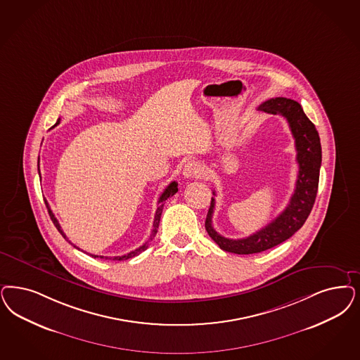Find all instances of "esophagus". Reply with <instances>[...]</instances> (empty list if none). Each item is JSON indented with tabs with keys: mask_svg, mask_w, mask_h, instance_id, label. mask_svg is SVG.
<instances>
[{
	"mask_svg": "<svg viewBox=\"0 0 360 360\" xmlns=\"http://www.w3.org/2000/svg\"><path fill=\"white\" fill-rule=\"evenodd\" d=\"M200 172H202V169H200V165H199L198 162H187L185 167H184L185 178H195V176H198Z\"/></svg>",
	"mask_w": 360,
	"mask_h": 360,
	"instance_id": "1",
	"label": "esophagus"
}]
</instances>
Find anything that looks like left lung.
I'll return each mask as SVG.
<instances>
[{
	"mask_svg": "<svg viewBox=\"0 0 360 360\" xmlns=\"http://www.w3.org/2000/svg\"><path fill=\"white\" fill-rule=\"evenodd\" d=\"M258 110L270 114L283 115L290 124L295 139L297 162L299 165L297 185L287 207L271 224L264 226L255 234L230 239L218 234L212 227V212L215 199L211 198L210 209L205 227L211 239L227 252L234 254H255L278 246L294 236L309 218L318 193L319 172L322 165V146L315 124L311 122L303 112L302 106L294 99L276 97L269 99L258 106ZM215 195V191H212Z\"/></svg>",
	"mask_w": 360,
	"mask_h": 360,
	"instance_id": "left-lung-1",
	"label": "left lung"
}]
</instances>
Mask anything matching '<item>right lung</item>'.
Masks as SVG:
<instances>
[{"label":"right lung","mask_w":360,"mask_h":360,"mask_svg":"<svg viewBox=\"0 0 360 360\" xmlns=\"http://www.w3.org/2000/svg\"><path fill=\"white\" fill-rule=\"evenodd\" d=\"M60 124V120L57 121V124H54V126H57V124ZM53 126V127H54ZM38 173H39V158H38ZM178 191V184L174 181L172 182L169 186L166 187L165 190H163V193L161 194V197L158 199V207H157V211H155V218H154V224H153V231H151V236H150L149 240L145 243V245H142V246H139V248H136L134 251H130L129 254H126V255H122V257H114V258H108V257H98V255H91L93 258H106V259H112V261H126V259H129V258H133V257H136L138 254H141L142 251H145L146 248H149V242L150 240H153V238L157 234V231H158V226H160V221H161V215L162 210H163V205H165V200L166 199L170 198V197H173L174 194ZM45 205H46V207H48V211H49L50 219L53 221V224L54 226L57 227V230L61 233V236L66 239V240H69L66 236L63 234V229H61V226L58 224V221H57V218L54 217V214H53V211L50 210L49 203H48V200L45 199ZM69 243H72L70 240H69ZM73 245V243H72ZM75 246V245H73Z\"/></svg>","instance_id":"add662e5"}]
</instances>
